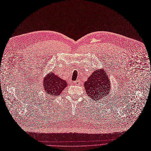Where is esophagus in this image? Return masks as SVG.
<instances>
[{
  "mask_svg": "<svg viewBox=\"0 0 151 151\" xmlns=\"http://www.w3.org/2000/svg\"><path fill=\"white\" fill-rule=\"evenodd\" d=\"M80 81H79V80H76L75 81H74V84H76V85H79V84H80Z\"/></svg>",
  "mask_w": 151,
  "mask_h": 151,
  "instance_id": "34e87169",
  "label": "esophagus"
}]
</instances>
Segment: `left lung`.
I'll return each mask as SVG.
<instances>
[{
  "mask_svg": "<svg viewBox=\"0 0 151 151\" xmlns=\"http://www.w3.org/2000/svg\"><path fill=\"white\" fill-rule=\"evenodd\" d=\"M84 85L88 96L94 101L104 98L110 92V80L107 72L102 69L93 72Z\"/></svg>",
  "mask_w": 151,
  "mask_h": 151,
  "instance_id": "8db88e82",
  "label": "left lung"
}]
</instances>
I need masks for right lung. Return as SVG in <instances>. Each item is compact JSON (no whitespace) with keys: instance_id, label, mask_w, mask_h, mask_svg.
<instances>
[{"instance_id":"1","label":"right lung","mask_w":151,"mask_h":151,"mask_svg":"<svg viewBox=\"0 0 151 151\" xmlns=\"http://www.w3.org/2000/svg\"><path fill=\"white\" fill-rule=\"evenodd\" d=\"M43 84L46 93L54 97L60 95L62 91L67 86V83L65 80L61 79L59 76L54 73H50L45 77Z\"/></svg>"}]
</instances>
